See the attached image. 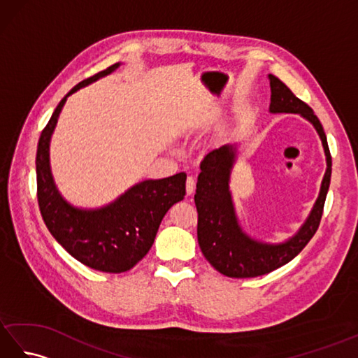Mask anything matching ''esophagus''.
Masks as SVG:
<instances>
[{"instance_id":"obj_1","label":"esophagus","mask_w":358,"mask_h":358,"mask_svg":"<svg viewBox=\"0 0 358 358\" xmlns=\"http://www.w3.org/2000/svg\"><path fill=\"white\" fill-rule=\"evenodd\" d=\"M194 191H195V178L192 177V175H189L186 180V192H187V195H191V194H194Z\"/></svg>"}]
</instances>
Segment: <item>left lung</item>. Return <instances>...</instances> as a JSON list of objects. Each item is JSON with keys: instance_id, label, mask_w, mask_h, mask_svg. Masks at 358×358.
Instances as JSON below:
<instances>
[{"instance_id": "left-lung-1", "label": "left lung", "mask_w": 358, "mask_h": 358, "mask_svg": "<svg viewBox=\"0 0 358 358\" xmlns=\"http://www.w3.org/2000/svg\"><path fill=\"white\" fill-rule=\"evenodd\" d=\"M271 113H299L314 126L326 155V172L320 192L308 218L291 238L281 243H266L248 235L238 222L232 192L231 173L237 162V144L212 149L200 163V175L194 196L199 210L196 237L203 255L226 277L250 278L269 273L299 255L314 237L323 215L326 194L329 191L332 158L320 120L306 103L299 100L283 81L269 75Z\"/></svg>"}]
</instances>
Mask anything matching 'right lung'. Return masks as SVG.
Here are the masks:
<instances>
[{
	"label": "right lung",
	"mask_w": 358,
	"mask_h": 358,
	"mask_svg": "<svg viewBox=\"0 0 358 358\" xmlns=\"http://www.w3.org/2000/svg\"><path fill=\"white\" fill-rule=\"evenodd\" d=\"M120 63L94 75L67 94L43 129L36 149L38 204L45 226L73 258L95 271L120 273L132 269L154 245L166 212L186 195V173L144 180L101 208H77L59 194L50 169V138L67 96L110 75Z\"/></svg>",
	"instance_id": "obj_1"
}]
</instances>
